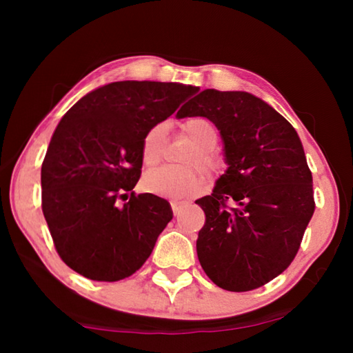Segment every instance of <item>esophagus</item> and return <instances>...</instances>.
I'll return each mask as SVG.
<instances>
[{"label":"esophagus","mask_w":353,"mask_h":353,"mask_svg":"<svg viewBox=\"0 0 353 353\" xmlns=\"http://www.w3.org/2000/svg\"><path fill=\"white\" fill-rule=\"evenodd\" d=\"M188 204H190V201H176V199L171 201V207H172V212H174V214H179L181 208L187 207Z\"/></svg>","instance_id":"esophagus-1"}]
</instances>
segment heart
<instances>
[{"label":"heart","instance_id":"heart-1","mask_svg":"<svg viewBox=\"0 0 353 353\" xmlns=\"http://www.w3.org/2000/svg\"><path fill=\"white\" fill-rule=\"evenodd\" d=\"M182 130L199 146L190 160L191 165H199L212 174H218L224 170L223 157L214 151L219 141V129L212 119L205 117H191L182 123ZM165 145V124H157L149 129L141 146V157L145 165H157L163 157ZM205 177L201 171L176 170L171 166H162V168L149 171L145 177V185L151 193L174 199L199 194L205 188Z\"/></svg>","mask_w":353,"mask_h":353}]
</instances>
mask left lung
<instances>
[{"label": "left lung", "mask_w": 353, "mask_h": 353, "mask_svg": "<svg viewBox=\"0 0 353 353\" xmlns=\"http://www.w3.org/2000/svg\"><path fill=\"white\" fill-rule=\"evenodd\" d=\"M179 118L205 117L224 141L227 170L213 193L196 250L208 279L227 291L260 288L294 260L314 212L313 177L294 128L248 92L194 94Z\"/></svg>", "instance_id": "8db88e82"}]
</instances>
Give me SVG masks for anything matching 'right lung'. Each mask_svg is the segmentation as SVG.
<instances>
[{
    "label": "right lung",
    "instance_id": "obj_1",
    "mask_svg": "<svg viewBox=\"0 0 353 353\" xmlns=\"http://www.w3.org/2000/svg\"><path fill=\"white\" fill-rule=\"evenodd\" d=\"M198 87L119 81L65 113L41 165V210L57 254L81 276L117 282L139 271L172 219L168 202L135 194L149 129Z\"/></svg>",
    "mask_w": 353,
    "mask_h": 353
}]
</instances>
